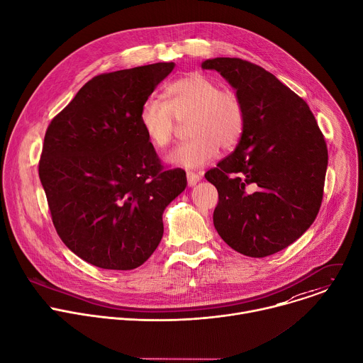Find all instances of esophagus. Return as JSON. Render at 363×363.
Masks as SVG:
<instances>
[{
	"label": "esophagus",
	"mask_w": 363,
	"mask_h": 363,
	"mask_svg": "<svg viewBox=\"0 0 363 363\" xmlns=\"http://www.w3.org/2000/svg\"><path fill=\"white\" fill-rule=\"evenodd\" d=\"M186 181H188V186H195L201 181V175H198L195 172H188Z\"/></svg>",
	"instance_id": "1"
}]
</instances>
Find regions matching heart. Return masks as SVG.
<instances>
[{
  "label": "heart",
  "instance_id": "obj_1",
  "mask_svg": "<svg viewBox=\"0 0 363 363\" xmlns=\"http://www.w3.org/2000/svg\"><path fill=\"white\" fill-rule=\"evenodd\" d=\"M177 121L188 122V142L177 146L168 162L195 169L211 162L218 149L234 147L244 132L245 111L233 90L202 74H189L167 87V101L147 97L139 112V125L155 149L167 147L175 133Z\"/></svg>",
  "mask_w": 363,
  "mask_h": 363
}]
</instances>
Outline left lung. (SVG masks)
<instances>
[{
	"mask_svg": "<svg viewBox=\"0 0 363 363\" xmlns=\"http://www.w3.org/2000/svg\"><path fill=\"white\" fill-rule=\"evenodd\" d=\"M201 67L218 72L245 111L235 150L205 174L220 196L214 227L244 255H272L300 238L319 213L325 138L307 103L263 67L231 57Z\"/></svg>",
	"mask_w": 363,
	"mask_h": 363,
	"instance_id": "obj_1",
	"label": "left lung"
}]
</instances>
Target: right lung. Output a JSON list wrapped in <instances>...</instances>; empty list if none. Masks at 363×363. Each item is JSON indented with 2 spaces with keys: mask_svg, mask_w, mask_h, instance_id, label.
<instances>
[{
  "mask_svg": "<svg viewBox=\"0 0 363 363\" xmlns=\"http://www.w3.org/2000/svg\"><path fill=\"white\" fill-rule=\"evenodd\" d=\"M175 67L155 63L89 80L47 128L38 175L62 241L106 270L142 266L162 214L186 186L165 171L139 125L142 103Z\"/></svg>",
  "mask_w": 363,
  "mask_h": 363,
  "instance_id": "1",
  "label": "right lung"
}]
</instances>
